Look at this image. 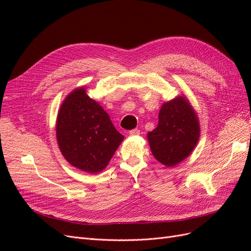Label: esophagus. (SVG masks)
Listing matches in <instances>:
<instances>
[{
    "mask_svg": "<svg viewBox=\"0 0 251 251\" xmlns=\"http://www.w3.org/2000/svg\"><path fill=\"white\" fill-rule=\"evenodd\" d=\"M139 134H140V131L138 130V128H133V130L130 131L131 136H138Z\"/></svg>",
    "mask_w": 251,
    "mask_h": 251,
    "instance_id": "obj_1",
    "label": "esophagus"
}]
</instances>
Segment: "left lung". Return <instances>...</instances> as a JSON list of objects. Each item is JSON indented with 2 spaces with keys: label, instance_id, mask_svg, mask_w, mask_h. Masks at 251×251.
Masks as SVG:
<instances>
[{
  "label": "left lung",
  "instance_id": "8db88e82",
  "mask_svg": "<svg viewBox=\"0 0 251 251\" xmlns=\"http://www.w3.org/2000/svg\"><path fill=\"white\" fill-rule=\"evenodd\" d=\"M200 136L198 117L184 97L165 102L159 112V124L149 132L151 154L159 162L174 166L192 153Z\"/></svg>",
  "mask_w": 251,
  "mask_h": 251
}]
</instances>
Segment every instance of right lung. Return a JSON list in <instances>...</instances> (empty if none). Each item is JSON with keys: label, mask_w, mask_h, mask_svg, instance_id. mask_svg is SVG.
I'll list each match as a JSON object with an SVG mask.
<instances>
[{"label": "right lung", "mask_w": 251, "mask_h": 251, "mask_svg": "<svg viewBox=\"0 0 251 251\" xmlns=\"http://www.w3.org/2000/svg\"><path fill=\"white\" fill-rule=\"evenodd\" d=\"M56 138L66 160L88 173L102 171L124 136L83 88L68 95L58 112Z\"/></svg>", "instance_id": "1"}]
</instances>
